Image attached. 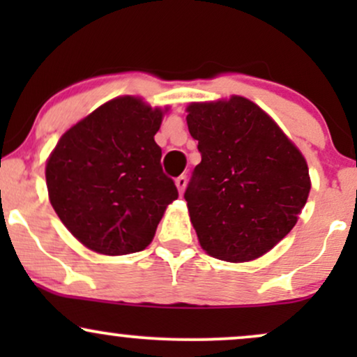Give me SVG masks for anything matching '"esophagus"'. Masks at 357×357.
<instances>
[{
  "label": "esophagus",
  "mask_w": 357,
  "mask_h": 357,
  "mask_svg": "<svg viewBox=\"0 0 357 357\" xmlns=\"http://www.w3.org/2000/svg\"><path fill=\"white\" fill-rule=\"evenodd\" d=\"M188 184V178L186 176H179V178H176V188H178L179 192L184 191V188H186Z\"/></svg>",
  "instance_id": "esophagus-1"
}]
</instances>
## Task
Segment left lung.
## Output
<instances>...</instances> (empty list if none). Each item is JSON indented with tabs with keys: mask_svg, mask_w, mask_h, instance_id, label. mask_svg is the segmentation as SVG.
I'll list each match as a JSON object with an SVG mask.
<instances>
[{
	"mask_svg": "<svg viewBox=\"0 0 357 357\" xmlns=\"http://www.w3.org/2000/svg\"><path fill=\"white\" fill-rule=\"evenodd\" d=\"M186 110L202 153L184 192L199 245L233 264L265 255L296 227L307 203L304 155L245 97L192 102Z\"/></svg>",
	"mask_w": 357,
	"mask_h": 357,
	"instance_id": "left-lung-1",
	"label": "left lung"
}]
</instances>
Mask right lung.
<instances>
[{
  "instance_id": "add662e5",
  "label": "right lung",
  "mask_w": 357,
  "mask_h": 357,
  "mask_svg": "<svg viewBox=\"0 0 357 357\" xmlns=\"http://www.w3.org/2000/svg\"><path fill=\"white\" fill-rule=\"evenodd\" d=\"M166 110L117 97L70 127L52 151L45 176L53 210L93 252L144 250L178 198L154 141Z\"/></svg>"
}]
</instances>
